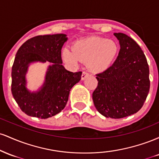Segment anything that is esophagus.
Wrapping results in <instances>:
<instances>
[{
    "instance_id": "obj_1",
    "label": "esophagus",
    "mask_w": 159,
    "mask_h": 159,
    "mask_svg": "<svg viewBox=\"0 0 159 159\" xmlns=\"http://www.w3.org/2000/svg\"><path fill=\"white\" fill-rule=\"evenodd\" d=\"M89 75V73L88 72H85V71H84L83 72H82V75H81V80H84L86 77H87V76Z\"/></svg>"
}]
</instances>
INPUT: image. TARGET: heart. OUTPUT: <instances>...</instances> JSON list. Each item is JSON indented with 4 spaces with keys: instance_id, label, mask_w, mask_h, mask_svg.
I'll use <instances>...</instances> for the list:
<instances>
[{
    "instance_id": "1",
    "label": "heart",
    "mask_w": 159,
    "mask_h": 159,
    "mask_svg": "<svg viewBox=\"0 0 159 159\" xmlns=\"http://www.w3.org/2000/svg\"><path fill=\"white\" fill-rule=\"evenodd\" d=\"M119 46L113 40L102 37H90L75 43L73 48H63V60L77 66L79 61L87 62V67L95 73L107 70L116 57Z\"/></svg>"
}]
</instances>
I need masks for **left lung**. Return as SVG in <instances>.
Returning <instances> with one entry per match:
<instances>
[{"label":"left lung","instance_id":"1","mask_svg":"<svg viewBox=\"0 0 159 159\" xmlns=\"http://www.w3.org/2000/svg\"><path fill=\"white\" fill-rule=\"evenodd\" d=\"M120 50L107 70L96 75L98 86L93 93L96 108L105 117L120 119L141 108L149 91V70L147 58L134 39L114 33Z\"/></svg>","mask_w":159,"mask_h":159}]
</instances>
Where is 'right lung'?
Listing matches in <instances>:
<instances>
[{
    "label": "right lung",
    "instance_id": "obj_1",
    "mask_svg": "<svg viewBox=\"0 0 159 159\" xmlns=\"http://www.w3.org/2000/svg\"><path fill=\"white\" fill-rule=\"evenodd\" d=\"M68 38L66 34L37 36L27 40L18 50L12 67L11 90L21 110L27 115L47 119L64 108L69 92L79 82L81 72H72L62 65L61 48ZM52 63L46 80L39 91L26 88L25 75L33 61Z\"/></svg>",
    "mask_w": 159,
    "mask_h": 159
}]
</instances>
